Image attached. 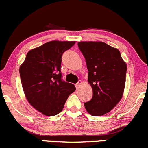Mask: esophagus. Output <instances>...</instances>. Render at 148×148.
Instances as JSON below:
<instances>
[{
	"label": "esophagus",
	"mask_w": 148,
	"mask_h": 148,
	"mask_svg": "<svg viewBox=\"0 0 148 148\" xmlns=\"http://www.w3.org/2000/svg\"><path fill=\"white\" fill-rule=\"evenodd\" d=\"M82 83H83V82H82V81H81V80H80V81H79V82H78V83H77V84H76V85H75L76 88H80V85H81V84H82Z\"/></svg>",
	"instance_id": "1"
}]
</instances>
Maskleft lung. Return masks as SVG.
<instances>
[{
    "label": "left lung",
    "mask_w": 148,
    "mask_h": 148,
    "mask_svg": "<svg viewBox=\"0 0 148 148\" xmlns=\"http://www.w3.org/2000/svg\"><path fill=\"white\" fill-rule=\"evenodd\" d=\"M86 60L88 81L92 97L84 103L92 116H101L112 110L121 100L125 85L127 65L120 51L103 42H77Z\"/></svg>",
    "instance_id": "left-lung-1"
}]
</instances>
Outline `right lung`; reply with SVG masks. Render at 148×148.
<instances>
[{
  "label": "right lung",
  "mask_w": 148,
  "mask_h": 148,
  "mask_svg": "<svg viewBox=\"0 0 148 148\" xmlns=\"http://www.w3.org/2000/svg\"><path fill=\"white\" fill-rule=\"evenodd\" d=\"M75 41L52 40L27 53L20 66L23 90L28 103L46 116L63 110L65 102L75 90L73 84L61 80L62 55Z\"/></svg>",
  "instance_id": "1"
}]
</instances>
